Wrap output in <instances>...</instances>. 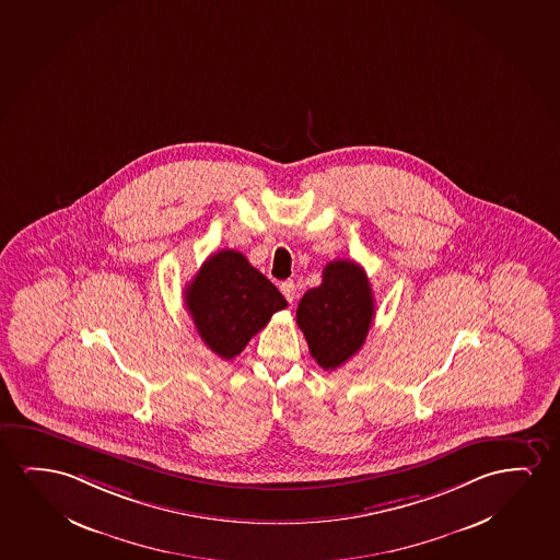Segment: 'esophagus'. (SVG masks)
<instances>
[{
    "mask_svg": "<svg viewBox=\"0 0 560 560\" xmlns=\"http://www.w3.org/2000/svg\"><path fill=\"white\" fill-rule=\"evenodd\" d=\"M280 292L284 293L285 300L292 303L295 300V284H293V280H285L280 284Z\"/></svg>",
    "mask_w": 560,
    "mask_h": 560,
    "instance_id": "1",
    "label": "esophagus"
}]
</instances>
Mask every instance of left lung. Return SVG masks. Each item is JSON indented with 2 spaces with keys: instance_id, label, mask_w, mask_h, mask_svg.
I'll return each instance as SVG.
<instances>
[{
  "instance_id": "1",
  "label": "left lung",
  "mask_w": 560,
  "mask_h": 560,
  "mask_svg": "<svg viewBox=\"0 0 560 560\" xmlns=\"http://www.w3.org/2000/svg\"><path fill=\"white\" fill-rule=\"evenodd\" d=\"M372 320L371 282L354 260L328 262L323 284L308 290L298 305V326L324 371H336L363 347Z\"/></svg>"
}]
</instances>
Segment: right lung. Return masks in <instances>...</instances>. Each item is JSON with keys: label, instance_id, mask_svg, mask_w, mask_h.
<instances>
[{"label": "right lung", "instance_id": "add662e5", "mask_svg": "<svg viewBox=\"0 0 560 560\" xmlns=\"http://www.w3.org/2000/svg\"><path fill=\"white\" fill-rule=\"evenodd\" d=\"M197 334L222 359H234L267 326L276 311L288 307L267 276L234 249L213 253L184 292Z\"/></svg>", "mask_w": 560, "mask_h": 560}]
</instances>
